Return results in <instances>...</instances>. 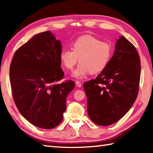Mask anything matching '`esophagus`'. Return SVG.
<instances>
[{
    "label": "esophagus",
    "instance_id": "1",
    "mask_svg": "<svg viewBox=\"0 0 153 153\" xmlns=\"http://www.w3.org/2000/svg\"><path fill=\"white\" fill-rule=\"evenodd\" d=\"M76 85L77 86L80 87L81 86H82V83H81L80 82H79V81H76Z\"/></svg>",
    "mask_w": 153,
    "mask_h": 153
}]
</instances>
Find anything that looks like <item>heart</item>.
<instances>
[{"label": "heart", "mask_w": 153, "mask_h": 153, "mask_svg": "<svg viewBox=\"0 0 153 153\" xmlns=\"http://www.w3.org/2000/svg\"><path fill=\"white\" fill-rule=\"evenodd\" d=\"M71 49L62 51L60 60L62 65L70 70L79 60L78 66L71 74L76 79H82L89 73L97 74L102 71L112 54L111 45L90 35L77 38L71 45Z\"/></svg>", "instance_id": "1"}]
</instances>
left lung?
I'll list each match as a JSON object with an SVG mask.
<instances>
[{
	"mask_svg": "<svg viewBox=\"0 0 153 153\" xmlns=\"http://www.w3.org/2000/svg\"><path fill=\"white\" fill-rule=\"evenodd\" d=\"M140 62L134 45L120 36L106 67L95 79L83 84L87 113L94 123L110 126L130 110L139 91Z\"/></svg>",
	"mask_w": 153,
	"mask_h": 153,
	"instance_id": "obj_1",
	"label": "left lung"
}]
</instances>
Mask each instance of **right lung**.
<instances>
[{
    "mask_svg": "<svg viewBox=\"0 0 153 153\" xmlns=\"http://www.w3.org/2000/svg\"><path fill=\"white\" fill-rule=\"evenodd\" d=\"M62 44L50 31L38 33L16 51L10 66L13 98L21 114L43 129L56 127L63 119L66 98L75 83L56 82L64 73L60 67Z\"/></svg>",
    "mask_w": 153,
    "mask_h": 153,
    "instance_id": "right-lung-1",
    "label": "right lung"
}]
</instances>
